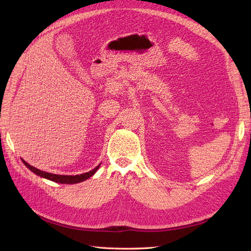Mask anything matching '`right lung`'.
Here are the masks:
<instances>
[{"label":"right lung","instance_id":"right-lung-1","mask_svg":"<svg viewBox=\"0 0 251 251\" xmlns=\"http://www.w3.org/2000/svg\"><path fill=\"white\" fill-rule=\"evenodd\" d=\"M22 161L30 171L33 172L35 175H37V176H40L42 178H46L53 182H57V183H63V184H74V183H79V182L85 181V180L89 179L91 176H93V175L96 173V171L100 169V164L97 165L95 169H93L92 171H90L88 173H85V174L75 175V176H67V175H55V174H51V173L37 170V169L33 168L32 165L27 163L25 160H23V159H22Z\"/></svg>","mask_w":251,"mask_h":251}]
</instances>
